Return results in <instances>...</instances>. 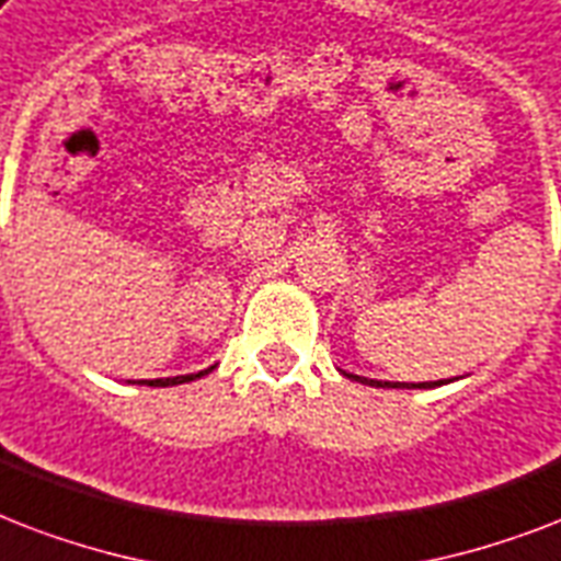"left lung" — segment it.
Segmentation results:
<instances>
[{"mask_svg":"<svg viewBox=\"0 0 561 561\" xmlns=\"http://www.w3.org/2000/svg\"><path fill=\"white\" fill-rule=\"evenodd\" d=\"M348 377H354V380H359V383H371V386H389V383H380V380H366V377H357V375H348ZM430 386H442V380H438V383H430Z\"/></svg>","mask_w":561,"mask_h":561,"instance_id":"left-lung-1","label":"left lung"}]
</instances>
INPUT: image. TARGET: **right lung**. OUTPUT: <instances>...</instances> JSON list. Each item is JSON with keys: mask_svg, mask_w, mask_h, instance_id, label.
Masks as SVG:
<instances>
[{"mask_svg": "<svg viewBox=\"0 0 561 561\" xmlns=\"http://www.w3.org/2000/svg\"><path fill=\"white\" fill-rule=\"evenodd\" d=\"M210 371V368H204V371H198V375H181V377H167V380H151L149 386H175V383H190V380H195V377H204Z\"/></svg>", "mask_w": 561, "mask_h": 561, "instance_id": "obj_1", "label": "right lung"}]
</instances>
